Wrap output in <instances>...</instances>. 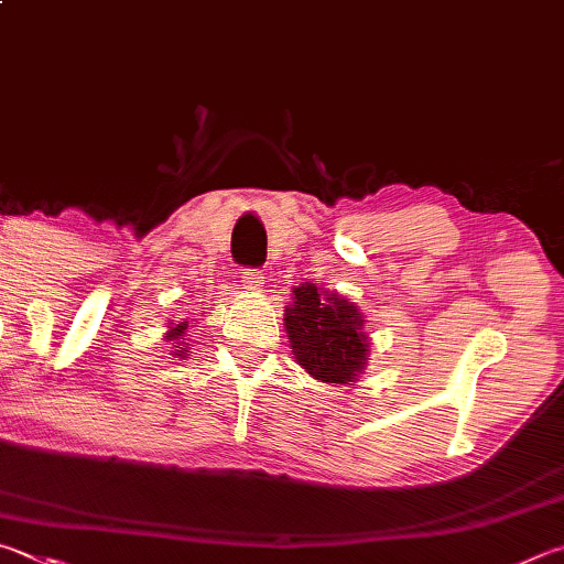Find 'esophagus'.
<instances>
[{"label": "esophagus", "instance_id": "esophagus-1", "mask_svg": "<svg viewBox=\"0 0 564 564\" xmlns=\"http://www.w3.org/2000/svg\"><path fill=\"white\" fill-rule=\"evenodd\" d=\"M243 285H247L249 291H259L261 283H263V273L259 269H243Z\"/></svg>", "mask_w": 564, "mask_h": 564}]
</instances>
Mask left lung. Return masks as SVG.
Masks as SVG:
<instances>
[{"label":"left lung","instance_id":"left-lung-1","mask_svg":"<svg viewBox=\"0 0 564 564\" xmlns=\"http://www.w3.org/2000/svg\"><path fill=\"white\" fill-rule=\"evenodd\" d=\"M283 321L295 362L315 380L350 384L370 360L362 313L343 295L301 283L293 289V305L285 308Z\"/></svg>","mask_w":564,"mask_h":564}]
</instances>
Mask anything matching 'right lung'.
<instances>
[{
  "mask_svg": "<svg viewBox=\"0 0 564 564\" xmlns=\"http://www.w3.org/2000/svg\"><path fill=\"white\" fill-rule=\"evenodd\" d=\"M184 333H187V321H184V323H177L175 327L170 325V330L165 333V340H177V345H175V347H180V350H175V355H172V357H180V360H182L184 355L189 352V350H187V343H184V340H187V337H184ZM180 341L183 343L182 346L178 345Z\"/></svg>",
  "mask_w": 564,
  "mask_h": 564,
  "instance_id": "1",
  "label": "right lung"
}]
</instances>
